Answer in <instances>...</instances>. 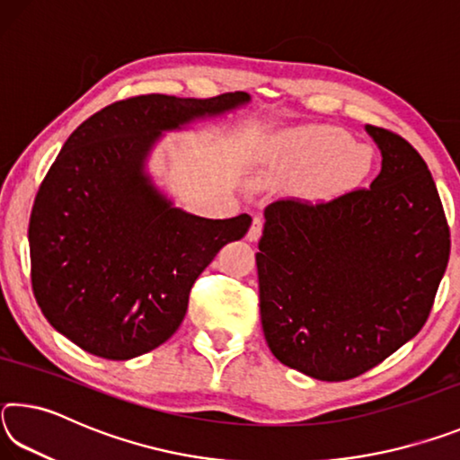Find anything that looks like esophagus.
<instances>
[{
    "mask_svg": "<svg viewBox=\"0 0 460 460\" xmlns=\"http://www.w3.org/2000/svg\"><path fill=\"white\" fill-rule=\"evenodd\" d=\"M261 229H263V219L261 217H253L252 227L247 231V241H258L261 237Z\"/></svg>",
    "mask_w": 460,
    "mask_h": 460,
    "instance_id": "1",
    "label": "esophagus"
}]
</instances>
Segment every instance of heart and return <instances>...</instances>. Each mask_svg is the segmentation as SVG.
Returning a JSON list of instances; mask_svg holds the SVG:
<instances>
[{
  "label": "heart",
  "instance_id": "heart-1",
  "mask_svg": "<svg viewBox=\"0 0 460 460\" xmlns=\"http://www.w3.org/2000/svg\"><path fill=\"white\" fill-rule=\"evenodd\" d=\"M261 170L274 178H302L308 200H332L359 186L373 170V152L339 128L305 123L279 129L261 146Z\"/></svg>",
  "mask_w": 460,
  "mask_h": 460
}]
</instances>
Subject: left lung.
<instances>
[{"label":"left lung","instance_id":"obj_1","mask_svg":"<svg viewBox=\"0 0 460 460\" xmlns=\"http://www.w3.org/2000/svg\"><path fill=\"white\" fill-rule=\"evenodd\" d=\"M381 152L369 189L266 207L260 314L279 363L321 381L376 367L422 329L450 233L430 170L406 139L365 126Z\"/></svg>","mask_w":460,"mask_h":460}]
</instances>
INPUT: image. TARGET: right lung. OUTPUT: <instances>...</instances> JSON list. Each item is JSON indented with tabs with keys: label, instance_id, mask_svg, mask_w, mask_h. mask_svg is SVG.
Segmentation results:
<instances>
[{
	"label": "right lung",
	"instance_id": "add662e5",
	"mask_svg": "<svg viewBox=\"0 0 460 460\" xmlns=\"http://www.w3.org/2000/svg\"><path fill=\"white\" fill-rule=\"evenodd\" d=\"M249 93L139 95L101 109L62 146L30 215L38 306L83 351L126 361L166 342L194 279L252 217L205 219L158 189L147 160L166 131L221 118Z\"/></svg>",
	"mask_w": 460,
	"mask_h": 460
}]
</instances>
